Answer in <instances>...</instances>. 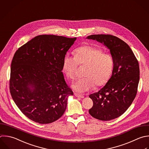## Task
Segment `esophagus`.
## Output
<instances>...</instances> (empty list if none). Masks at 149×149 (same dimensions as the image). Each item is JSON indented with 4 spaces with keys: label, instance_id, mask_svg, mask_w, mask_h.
<instances>
[{
    "label": "esophagus",
    "instance_id": "1",
    "mask_svg": "<svg viewBox=\"0 0 149 149\" xmlns=\"http://www.w3.org/2000/svg\"><path fill=\"white\" fill-rule=\"evenodd\" d=\"M74 95L76 97H79V98H83L84 97L82 95H80V94H79L77 93H74Z\"/></svg>",
    "mask_w": 149,
    "mask_h": 149
}]
</instances>
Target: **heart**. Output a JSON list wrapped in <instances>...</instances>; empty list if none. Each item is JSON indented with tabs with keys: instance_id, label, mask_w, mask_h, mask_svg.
Wrapping results in <instances>:
<instances>
[{
	"instance_id": "heart-1",
	"label": "heart",
	"mask_w": 149,
	"mask_h": 149,
	"mask_svg": "<svg viewBox=\"0 0 149 149\" xmlns=\"http://www.w3.org/2000/svg\"><path fill=\"white\" fill-rule=\"evenodd\" d=\"M102 52L100 48L86 45L76 48L74 56L65 54L62 69L70 80L76 77L79 65H87L84 73L86 77L77 79L72 85L76 92L86 93L94 87V83L97 86H102L109 80L113 67V58L110 54Z\"/></svg>"
}]
</instances>
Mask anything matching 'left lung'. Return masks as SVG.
Here are the masks:
<instances>
[{
  "label": "left lung",
  "instance_id": "left-lung-1",
  "mask_svg": "<svg viewBox=\"0 0 149 149\" xmlns=\"http://www.w3.org/2000/svg\"><path fill=\"white\" fill-rule=\"evenodd\" d=\"M87 39L103 44L113 58L112 75L106 84L89 97L93 101L89 113L101 120H110L122 115L134 100L139 81V66L129 46L111 35L98 34Z\"/></svg>",
  "mask_w": 149,
  "mask_h": 149
}]
</instances>
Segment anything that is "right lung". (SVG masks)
<instances>
[{
	"label": "right lung",
	"mask_w": 149,
	"mask_h": 149,
	"mask_svg": "<svg viewBox=\"0 0 149 149\" xmlns=\"http://www.w3.org/2000/svg\"><path fill=\"white\" fill-rule=\"evenodd\" d=\"M76 38L40 35L21 47L12 64L10 91L30 119L50 123L64 113L73 93L62 72L63 59Z\"/></svg>",
	"instance_id": "right-lung-1"
}]
</instances>
